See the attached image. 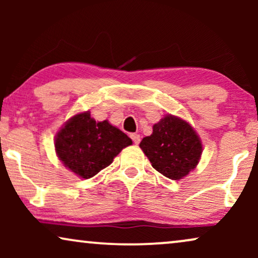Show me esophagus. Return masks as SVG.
Returning <instances> with one entry per match:
<instances>
[{
    "label": "esophagus",
    "instance_id": "1",
    "mask_svg": "<svg viewBox=\"0 0 258 258\" xmlns=\"http://www.w3.org/2000/svg\"><path fill=\"white\" fill-rule=\"evenodd\" d=\"M130 137H132L133 142L135 143V144H139L141 142V137H140L139 134H132V135H130Z\"/></svg>",
    "mask_w": 258,
    "mask_h": 258
}]
</instances>
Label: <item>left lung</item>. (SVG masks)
Masks as SVG:
<instances>
[{
    "instance_id": "left-lung-1",
    "label": "left lung",
    "mask_w": 258,
    "mask_h": 258,
    "mask_svg": "<svg viewBox=\"0 0 258 258\" xmlns=\"http://www.w3.org/2000/svg\"><path fill=\"white\" fill-rule=\"evenodd\" d=\"M140 147L153 168L174 181L196 168L203 150L192 126L172 115L164 116L154 124L153 134L144 137Z\"/></svg>"
}]
</instances>
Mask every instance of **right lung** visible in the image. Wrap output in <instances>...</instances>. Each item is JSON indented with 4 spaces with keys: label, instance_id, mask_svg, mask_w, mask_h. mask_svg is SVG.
<instances>
[{
    "label": "right lung",
    "instance_id": "add662e5",
    "mask_svg": "<svg viewBox=\"0 0 258 258\" xmlns=\"http://www.w3.org/2000/svg\"><path fill=\"white\" fill-rule=\"evenodd\" d=\"M133 141L108 121L96 122L89 111L73 116L55 137L57 157L69 170L90 178L107 168Z\"/></svg>",
    "mask_w": 258,
    "mask_h": 258
}]
</instances>
